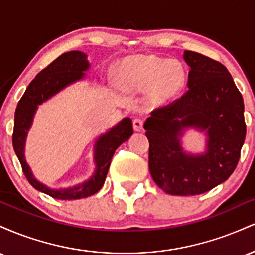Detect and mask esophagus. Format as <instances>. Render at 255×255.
I'll return each mask as SVG.
<instances>
[{"instance_id":"obj_1","label":"esophagus","mask_w":255,"mask_h":255,"mask_svg":"<svg viewBox=\"0 0 255 255\" xmlns=\"http://www.w3.org/2000/svg\"><path fill=\"white\" fill-rule=\"evenodd\" d=\"M133 128L135 131H141L144 129V121L141 119H134L133 120Z\"/></svg>"}]
</instances>
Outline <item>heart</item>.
<instances>
[{
  "label": "heart",
  "instance_id": "1",
  "mask_svg": "<svg viewBox=\"0 0 255 255\" xmlns=\"http://www.w3.org/2000/svg\"><path fill=\"white\" fill-rule=\"evenodd\" d=\"M120 78L125 89H150L152 96L159 102L174 98L184 84L183 68L177 61L151 54L134 55L124 60Z\"/></svg>",
  "mask_w": 255,
  "mask_h": 255
}]
</instances>
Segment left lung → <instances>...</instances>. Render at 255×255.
I'll return each instance as SVG.
<instances>
[{"label": "left lung", "instance_id": "1", "mask_svg": "<svg viewBox=\"0 0 255 255\" xmlns=\"http://www.w3.org/2000/svg\"><path fill=\"white\" fill-rule=\"evenodd\" d=\"M188 90L174 103L152 111L146 120L148 169L159 188L171 195H197L228 180L246 137L245 105L222 63L186 50ZM188 128L204 131L205 151L191 154L182 146Z\"/></svg>", "mask_w": 255, "mask_h": 255}]
</instances>
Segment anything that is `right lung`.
Masks as SVG:
<instances>
[{"instance_id":"obj_1","label":"right lung","mask_w":255,"mask_h":255,"mask_svg":"<svg viewBox=\"0 0 255 255\" xmlns=\"http://www.w3.org/2000/svg\"><path fill=\"white\" fill-rule=\"evenodd\" d=\"M89 69L90 62L87 61V55L85 52L79 50L64 52L54 62L49 64L45 69L38 73L37 77L31 81L24 96L17 103L15 116H14L13 147L19 158L26 178L37 191L45 193L55 199H61V200H75V199L86 198L96 194L103 187L108 170H109L111 158L115 151L133 134L131 120L125 118L118 125L99 135L93 146L95 171L89 180L77 186L68 187V188H51L38 181L34 176L30 165L26 162L25 145L38 107L45 103L66 87L71 86L77 81L84 80L86 78L85 72Z\"/></svg>"}]
</instances>
